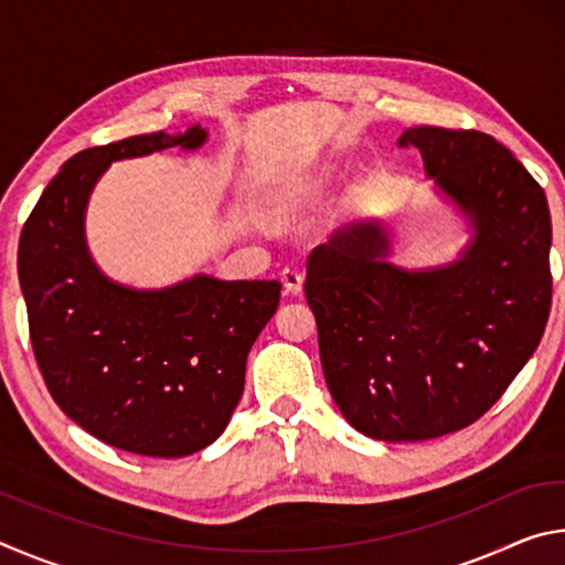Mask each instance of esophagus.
Wrapping results in <instances>:
<instances>
[{"label":"esophagus","instance_id":"obj_1","mask_svg":"<svg viewBox=\"0 0 565 565\" xmlns=\"http://www.w3.org/2000/svg\"><path fill=\"white\" fill-rule=\"evenodd\" d=\"M281 284L284 289L289 294H301V286H303V274L299 269H294V266H286L281 271Z\"/></svg>","mask_w":565,"mask_h":565}]
</instances>
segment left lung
I'll return each instance as SVG.
<instances>
[{
    "mask_svg": "<svg viewBox=\"0 0 565 565\" xmlns=\"http://www.w3.org/2000/svg\"><path fill=\"white\" fill-rule=\"evenodd\" d=\"M438 196L471 226L458 259L388 262V224L359 218L317 246L306 301L323 376L349 424L376 441H426L481 418L529 363L551 311L543 189L483 131L414 127Z\"/></svg>",
    "mask_w": 565,
    "mask_h": 565,
    "instance_id": "obj_1",
    "label": "left lung"
}]
</instances>
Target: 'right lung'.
Instances as JSON below:
<instances>
[{
  "label": "right lung",
  "mask_w": 565,
  "mask_h": 565,
  "mask_svg": "<svg viewBox=\"0 0 565 565\" xmlns=\"http://www.w3.org/2000/svg\"><path fill=\"white\" fill-rule=\"evenodd\" d=\"M206 139L194 124L79 151L19 238V284L46 388L74 424L129 454L179 458L214 444L242 398L248 351L279 306V281L194 274L131 289L92 259L84 218L111 161L194 151Z\"/></svg>",
  "instance_id": "1"
}]
</instances>
